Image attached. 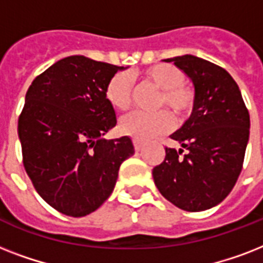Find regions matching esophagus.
<instances>
[{
  "label": "esophagus",
  "mask_w": 263,
  "mask_h": 263,
  "mask_svg": "<svg viewBox=\"0 0 263 263\" xmlns=\"http://www.w3.org/2000/svg\"><path fill=\"white\" fill-rule=\"evenodd\" d=\"M132 142H134V147H135L136 152H139L140 148H142V142H140V140H138V139H134Z\"/></svg>",
  "instance_id": "obj_1"
}]
</instances>
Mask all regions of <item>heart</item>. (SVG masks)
I'll use <instances>...</instances> for the list:
<instances>
[{
    "label": "heart",
    "mask_w": 263,
    "mask_h": 263,
    "mask_svg": "<svg viewBox=\"0 0 263 263\" xmlns=\"http://www.w3.org/2000/svg\"><path fill=\"white\" fill-rule=\"evenodd\" d=\"M140 79L160 90L156 109L164 107L169 110L177 121H183L191 115L195 106V91L184 83L185 75L179 68L169 64H156L146 68L140 73ZM132 88L129 75L125 72H119L107 82L105 88L106 101L116 110H128L132 105ZM168 112L135 111L121 120L120 129L125 135L138 140L152 139L154 136L166 134L173 128V117Z\"/></svg>",
    "instance_id": "heart-1"
}]
</instances>
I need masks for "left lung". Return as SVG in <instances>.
Instances as JSON below:
<instances>
[{
  "instance_id": "1",
  "label": "left lung",
  "mask_w": 263,
  "mask_h": 263,
  "mask_svg": "<svg viewBox=\"0 0 263 263\" xmlns=\"http://www.w3.org/2000/svg\"><path fill=\"white\" fill-rule=\"evenodd\" d=\"M192 80L195 106L171 138L186 148L165 147L153 169L158 191L185 212H203L232 191L250 135V115L239 86L224 68L195 55L166 59Z\"/></svg>"
}]
</instances>
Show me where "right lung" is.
<instances>
[{
    "instance_id": "1",
    "label": "right lung",
    "mask_w": 263,
    "mask_h": 263,
    "mask_svg": "<svg viewBox=\"0 0 263 263\" xmlns=\"http://www.w3.org/2000/svg\"><path fill=\"white\" fill-rule=\"evenodd\" d=\"M120 69L69 55L27 91L17 123L23 165L41 198L65 216L97 210L113 191L120 165L135 153L128 136L103 139L117 124L105 88Z\"/></svg>"
}]
</instances>
